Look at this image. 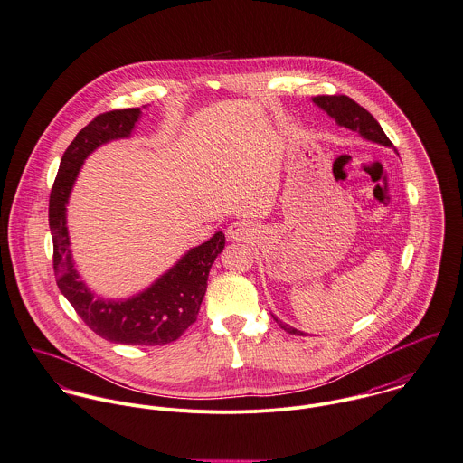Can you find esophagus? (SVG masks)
Returning <instances> with one entry per match:
<instances>
[{
    "label": "esophagus",
    "instance_id": "obj_1",
    "mask_svg": "<svg viewBox=\"0 0 463 463\" xmlns=\"http://www.w3.org/2000/svg\"><path fill=\"white\" fill-rule=\"evenodd\" d=\"M252 232L254 231H252L250 223L243 222V220H238L227 227V238L232 241H247V240H250Z\"/></svg>",
    "mask_w": 463,
    "mask_h": 463
}]
</instances>
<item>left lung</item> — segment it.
<instances>
[{"label": "left lung", "instance_id": "left-lung-1", "mask_svg": "<svg viewBox=\"0 0 463 463\" xmlns=\"http://www.w3.org/2000/svg\"><path fill=\"white\" fill-rule=\"evenodd\" d=\"M312 101L319 108H323L332 118H335V122L339 126H345L352 131H359L364 138H367L371 142L392 147V142L387 138V135L380 128L378 120L365 108L355 103L352 98H348V96H316V98H312ZM273 319L279 323V326L282 330L295 334V335H304V332L282 323L275 316H273Z\"/></svg>", "mask_w": 463, "mask_h": 463}]
</instances>
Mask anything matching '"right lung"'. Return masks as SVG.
<instances>
[{"mask_svg": "<svg viewBox=\"0 0 463 463\" xmlns=\"http://www.w3.org/2000/svg\"><path fill=\"white\" fill-rule=\"evenodd\" d=\"M138 117L140 108L111 109L98 115L61 156L50 195L52 268L61 295L92 332L109 343L157 346L179 339L197 321L211 264L225 247L223 232H216L209 241L192 249L138 297L124 302H104L80 280L65 225V204L83 159L109 140L129 137Z\"/></svg>", "mask_w": 463, "mask_h": 463, "instance_id": "obj_1", "label": "right lung"}]
</instances>
